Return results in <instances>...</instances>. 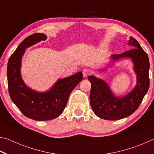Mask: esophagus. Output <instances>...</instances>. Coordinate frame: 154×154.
Here are the masks:
<instances>
[{
    "instance_id": "esophagus-1",
    "label": "esophagus",
    "mask_w": 154,
    "mask_h": 154,
    "mask_svg": "<svg viewBox=\"0 0 154 154\" xmlns=\"http://www.w3.org/2000/svg\"><path fill=\"white\" fill-rule=\"evenodd\" d=\"M91 74V70L89 69H87V68H85L83 69L82 71V74H83V76L85 78L87 77L88 75H89Z\"/></svg>"
}]
</instances>
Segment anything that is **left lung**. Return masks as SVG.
I'll list each match as a JSON object with an SVG mask.
<instances>
[{
  "instance_id": "1",
  "label": "left lung",
  "mask_w": 154,
  "mask_h": 154,
  "mask_svg": "<svg viewBox=\"0 0 154 154\" xmlns=\"http://www.w3.org/2000/svg\"><path fill=\"white\" fill-rule=\"evenodd\" d=\"M128 45L133 48L112 55L113 60L129 57L133 62L137 82L136 87L128 95L122 97H116L104 80L94 75L88 77L91 84V106L98 117L105 120H120L131 115L138 108L149 89V61L147 54L133 37L130 38Z\"/></svg>"
}]
</instances>
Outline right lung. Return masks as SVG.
<instances>
[{
	"mask_svg": "<svg viewBox=\"0 0 154 154\" xmlns=\"http://www.w3.org/2000/svg\"><path fill=\"white\" fill-rule=\"evenodd\" d=\"M46 39V35L42 33H35L26 38L11 55L7 64L8 90L11 99L25 116L38 121L59 116L66 106L70 93L83 78L82 72H79L59 79L45 93H38L27 87L21 76V58L27 48Z\"/></svg>",
	"mask_w": 154,
	"mask_h": 154,
	"instance_id": "add662e5",
	"label": "right lung"
}]
</instances>
